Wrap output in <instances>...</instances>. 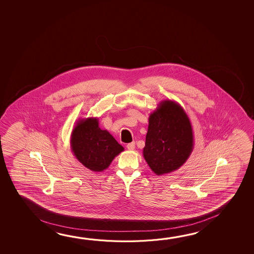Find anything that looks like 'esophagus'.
<instances>
[{
	"instance_id": "1",
	"label": "esophagus",
	"mask_w": 254,
	"mask_h": 254,
	"mask_svg": "<svg viewBox=\"0 0 254 254\" xmlns=\"http://www.w3.org/2000/svg\"><path fill=\"white\" fill-rule=\"evenodd\" d=\"M127 150H134V148H135V142H134V141H132V142H130V143H128V144L127 145Z\"/></svg>"
}]
</instances>
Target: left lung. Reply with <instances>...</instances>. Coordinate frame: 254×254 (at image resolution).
<instances>
[{"instance_id":"8db88e82","label":"left lung","mask_w":254,"mask_h":254,"mask_svg":"<svg viewBox=\"0 0 254 254\" xmlns=\"http://www.w3.org/2000/svg\"><path fill=\"white\" fill-rule=\"evenodd\" d=\"M194 147L191 123L183 107L164 100L149 117L143 158L157 175L179 169Z\"/></svg>"}]
</instances>
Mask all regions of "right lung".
<instances>
[{
  "instance_id": "add662e5",
  "label": "right lung",
  "mask_w": 254,
  "mask_h": 254,
  "mask_svg": "<svg viewBox=\"0 0 254 254\" xmlns=\"http://www.w3.org/2000/svg\"><path fill=\"white\" fill-rule=\"evenodd\" d=\"M71 151L84 167L103 172L124 150L107 130L99 127L97 118L79 119L71 134Z\"/></svg>"
}]
</instances>
